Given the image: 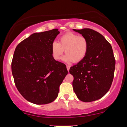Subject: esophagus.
Wrapping results in <instances>:
<instances>
[{
    "label": "esophagus",
    "mask_w": 127,
    "mask_h": 127,
    "mask_svg": "<svg viewBox=\"0 0 127 127\" xmlns=\"http://www.w3.org/2000/svg\"><path fill=\"white\" fill-rule=\"evenodd\" d=\"M66 67H67V70H68V71H69V69H70V65H67L66 66Z\"/></svg>",
    "instance_id": "1"
}]
</instances>
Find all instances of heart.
I'll return each instance as SVG.
<instances>
[{
  "mask_svg": "<svg viewBox=\"0 0 127 127\" xmlns=\"http://www.w3.org/2000/svg\"><path fill=\"white\" fill-rule=\"evenodd\" d=\"M88 48V43L85 37L70 32L61 36L59 43L54 42L52 43L51 54L55 60H59L65 49L63 61L67 63H78L85 58Z\"/></svg>",
  "mask_w": 127,
  "mask_h": 127,
  "instance_id": "heart-1",
  "label": "heart"
}]
</instances>
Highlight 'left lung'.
<instances>
[{
    "mask_svg": "<svg viewBox=\"0 0 127 127\" xmlns=\"http://www.w3.org/2000/svg\"><path fill=\"white\" fill-rule=\"evenodd\" d=\"M73 30L85 37L88 43L85 58L70 68L74 78L73 91L81 101H95L108 92L113 81L115 59L112 46L95 30Z\"/></svg>",
    "mask_w": 127,
    "mask_h": 127,
    "instance_id": "1",
    "label": "left lung"
}]
</instances>
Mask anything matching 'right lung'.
<instances>
[{"mask_svg": "<svg viewBox=\"0 0 127 127\" xmlns=\"http://www.w3.org/2000/svg\"><path fill=\"white\" fill-rule=\"evenodd\" d=\"M59 33L57 29L33 33L14 51L11 68L16 87L26 100L34 104L54 101L68 73L65 65L52 56L51 45Z\"/></svg>", "mask_w": 127, "mask_h": 127, "instance_id": "obj_1", "label": "right lung"}]
</instances>
